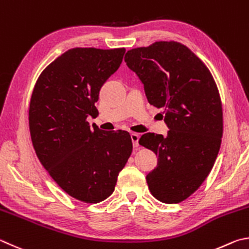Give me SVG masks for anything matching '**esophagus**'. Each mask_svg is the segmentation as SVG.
<instances>
[{
  "instance_id": "34e87169",
  "label": "esophagus",
  "mask_w": 249,
  "mask_h": 249,
  "mask_svg": "<svg viewBox=\"0 0 249 249\" xmlns=\"http://www.w3.org/2000/svg\"><path fill=\"white\" fill-rule=\"evenodd\" d=\"M130 137H131L133 147H138L139 146V139H140V136H139V134H137V133H131V134H130Z\"/></svg>"
}]
</instances>
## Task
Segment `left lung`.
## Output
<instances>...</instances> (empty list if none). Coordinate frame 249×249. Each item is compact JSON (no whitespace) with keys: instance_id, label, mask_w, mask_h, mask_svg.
Instances as JSON below:
<instances>
[{"instance_id":"1","label":"left lung","mask_w":249,"mask_h":249,"mask_svg":"<svg viewBox=\"0 0 249 249\" xmlns=\"http://www.w3.org/2000/svg\"><path fill=\"white\" fill-rule=\"evenodd\" d=\"M124 62L144 85L149 103L163 109L169 129L165 137L149 132L139 141L158 156V165L146 175L149 189L160 201L178 203L201 186L219 154V90L202 61L179 42L129 50Z\"/></svg>"}]
</instances>
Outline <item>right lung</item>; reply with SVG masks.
<instances>
[{
  "instance_id": "obj_1",
  "label": "right lung",
  "mask_w": 249,
  "mask_h": 249,
  "mask_svg": "<svg viewBox=\"0 0 249 249\" xmlns=\"http://www.w3.org/2000/svg\"><path fill=\"white\" fill-rule=\"evenodd\" d=\"M119 49L73 48L43 70L30 99L29 130L39 160L65 193L87 203L110 196L132 152L127 131L93 125L99 90L119 69Z\"/></svg>"
}]
</instances>
